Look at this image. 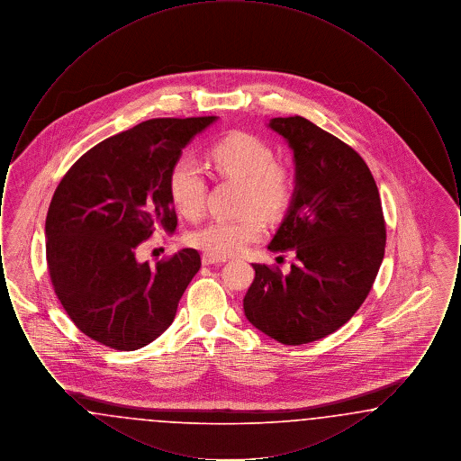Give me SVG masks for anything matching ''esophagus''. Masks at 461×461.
<instances>
[{
  "instance_id": "obj_1",
  "label": "esophagus",
  "mask_w": 461,
  "mask_h": 461,
  "mask_svg": "<svg viewBox=\"0 0 461 461\" xmlns=\"http://www.w3.org/2000/svg\"><path fill=\"white\" fill-rule=\"evenodd\" d=\"M226 259H216V258H212V256H209V254H203L202 256V263L205 264V266H211V264H221L224 263Z\"/></svg>"
}]
</instances>
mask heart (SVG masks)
<instances>
[{"mask_svg": "<svg viewBox=\"0 0 461 461\" xmlns=\"http://www.w3.org/2000/svg\"><path fill=\"white\" fill-rule=\"evenodd\" d=\"M211 164L221 176L245 183L241 209H258L266 218L282 214L292 198L294 181L275 164V155L263 140L249 132H231L211 147ZM169 195L176 209L195 220L205 207L207 177L197 160L181 157L169 173ZM263 218L249 212L237 220H212L188 235V243L216 259L239 254L263 233Z\"/></svg>", "mask_w": 461, "mask_h": 461, "instance_id": "b5f03b06", "label": "heart"}]
</instances>
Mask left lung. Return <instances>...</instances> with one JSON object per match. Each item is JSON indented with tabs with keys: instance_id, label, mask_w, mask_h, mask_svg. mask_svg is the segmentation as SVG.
<instances>
[{
	"instance_id": "1",
	"label": "left lung",
	"mask_w": 461,
	"mask_h": 461,
	"mask_svg": "<svg viewBox=\"0 0 461 461\" xmlns=\"http://www.w3.org/2000/svg\"><path fill=\"white\" fill-rule=\"evenodd\" d=\"M294 154V192L267 249L295 250V264H252L247 320L285 346L323 339L365 303L385 252V222L366 162L301 115L266 124Z\"/></svg>"
}]
</instances>
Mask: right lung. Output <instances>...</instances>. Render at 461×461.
<instances>
[{
  "label": "right lung",
  "mask_w": 461,
  "mask_h": 461,
  "mask_svg": "<svg viewBox=\"0 0 461 461\" xmlns=\"http://www.w3.org/2000/svg\"><path fill=\"white\" fill-rule=\"evenodd\" d=\"M218 117L150 119L83 155L57 186L44 224L46 261L68 318L117 351L154 342L200 269L195 249L155 266L136 259L155 230L177 224L169 173Z\"/></svg>",
  "instance_id": "add662e5"
}]
</instances>
